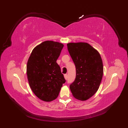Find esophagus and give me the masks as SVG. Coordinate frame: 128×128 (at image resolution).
I'll return each mask as SVG.
<instances>
[{"instance_id": "1", "label": "esophagus", "mask_w": 128, "mask_h": 128, "mask_svg": "<svg viewBox=\"0 0 128 128\" xmlns=\"http://www.w3.org/2000/svg\"><path fill=\"white\" fill-rule=\"evenodd\" d=\"M64 78H65V79H66V80L67 79H68V75H67L66 74H64Z\"/></svg>"}]
</instances>
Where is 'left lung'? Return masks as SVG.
Here are the masks:
<instances>
[{"mask_svg":"<svg viewBox=\"0 0 128 128\" xmlns=\"http://www.w3.org/2000/svg\"><path fill=\"white\" fill-rule=\"evenodd\" d=\"M67 47L76 69L70 91L76 99L86 100L96 92L100 85L103 74L101 56L88 43H69Z\"/></svg>","mask_w":128,"mask_h":128,"instance_id":"1","label":"left lung"}]
</instances>
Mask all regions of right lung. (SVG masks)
I'll return each instance as SVG.
<instances>
[{
  "label": "right lung",
  "instance_id": "obj_1",
  "mask_svg": "<svg viewBox=\"0 0 128 128\" xmlns=\"http://www.w3.org/2000/svg\"><path fill=\"white\" fill-rule=\"evenodd\" d=\"M63 47L61 43L44 41L33 50L28 59L26 73L29 86L43 101L51 102L57 98L66 82L56 62Z\"/></svg>",
  "mask_w": 128,
  "mask_h": 128
}]
</instances>
